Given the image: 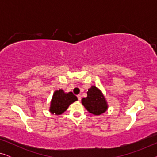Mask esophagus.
Instances as JSON below:
<instances>
[{
    "label": "esophagus",
    "instance_id": "obj_1",
    "mask_svg": "<svg viewBox=\"0 0 157 157\" xmlns=\"http://www.w3.org/2000/svg\"><path fill=\"white\" fill-rule=\"evenodd\" d=\"M77 98H78V101H81V95H77Z\"/></svg>",
    "mask_w": 157,
    "mask_h": 157
}]
</instances>
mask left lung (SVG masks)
<instances>
[{
	"mask_svg": "<svg viewBox=\"0 0 157 157\" xmlns=\"http://www.w3.org/2000/svg\"><path fill=\"white\" fill-rule=\"evenodd\" d=\"M81 103L89 113L100 115L107 109V104L104 96L96 86H91L88 90L87 97L83 98Z\"/></svg>",
	"mask_w": 157,
	"mask_h": 157,
	"instance_id": "left-lung-1",
	"label": "left lung"
}]
</instances>
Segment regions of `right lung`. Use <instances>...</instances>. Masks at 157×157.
<instances>
[{"label":"right lung","mask_w":157,"mask_h":157,"mask_svg":"<svg viewBox=\"0 0 157 157\" xmlns=\"http://www.w3.org/2000/svg\"><path fill=\"white\" fill-rule=\"evenodd\" d=\"M77 101V97L72 92L64 93L63 90H57L53 94L51 103L50 111L55 114H61L66 111L72 103Z\"/></svg>","instance_id":"right-lung-1"}]
</instances>
